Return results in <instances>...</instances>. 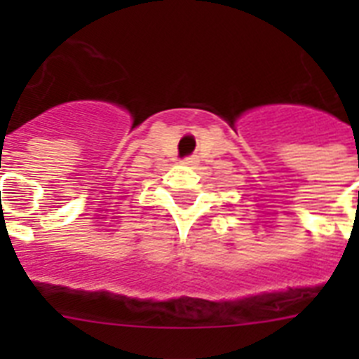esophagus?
Here are the masks:
<instances>
[{"label": "esophagus", "instance_id": "34e87169", "mask_svg": "<svg viewBox=\"0 0 359 359\" xmlns=\"http://www.w3.org/2000/svg\"><path fill=\"white\" fill-rule=\"evenodd\" d=\"M183 165H187V167H194L196 163H198V158H194V156H190V158H185V160L182 161Z\"/></svg>", "mask_w": 359, "mask_h": 359}]
</instances>
